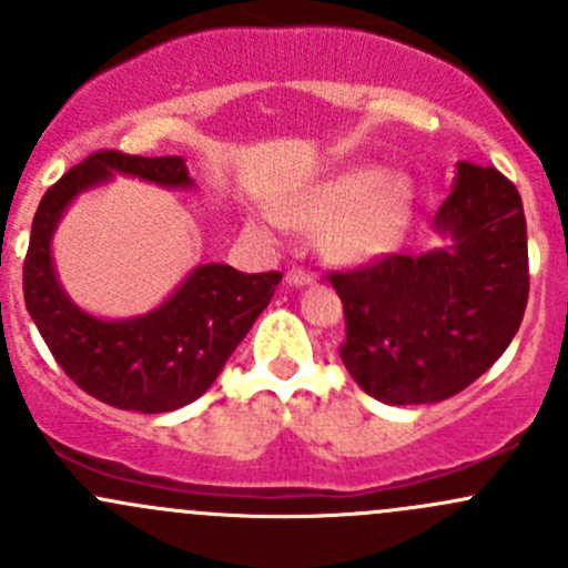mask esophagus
<instances>
[{
    "mask_svg": "<svg viewBox=\"0 0 568 568\" xmlns=\"http://www.w3.org/2000/svg\"><path fill=\"white\" fill-rule=\"evenodd\" d=\"M285 283H288V285H296V288H302V285H311V283H316V277H313V274L307 272V268H302V266H294V268H291L288 274H285Z\"/></svg>",
    "mask_w": 568,
    "mask_h": 568,
    "instance_id": "esophagus-1",
    "label": "esophagus"
}]
</instances>
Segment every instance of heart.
<instances>
[{
  "label": "heart",
  "mask_w": 568,
  "mask_h": 568,
  "mask_svg": "<svg viewBox=\"0 0 568 568\" xmlns=\"http://www.w3.org/2000/svg\"><path fill=\"white\" fill-rule=\"evenodd\" d=\"M288 214L305 227H326L324 247L335 261L365 266L400 247L412 214V189L387 170L357 164L305 189ZM263 222L274 231L285 225L280 211H266Z\"/></svg>",
  "instance_id": "heart-1"
}]
</instances>
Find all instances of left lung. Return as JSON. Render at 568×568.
<instances>
[{"label": "left lung", "mask_w": 568, "mask_h": 568, "mask_svg": "<svg viewBox=\"0 0 568 568\" xmlns=\"http://www.w3.org/2000/svg\"><path fill=\"white\" fill-rule=\"evenodd\" d=\"M443 247L329 274L346 313L341 359L382 404H437L491 368L528 305V225L495 168L456 164L434 216Z\"/></svg>", "instance_id": "8db88e82"}]
</instances>
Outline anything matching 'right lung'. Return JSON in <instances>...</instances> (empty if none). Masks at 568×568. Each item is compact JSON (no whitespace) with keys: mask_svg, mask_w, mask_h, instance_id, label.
I'll return each mask as SVG.
<instances>
[{"mask_svg":"<svg viewBox=\"0 0 568 568\" xmlns=\"http://www.w3.org/2000/svg\"><path fill=\"white\" fill-rule=\"evenodd\" d=\"M114 175L194 189L181 156H88L40 200L24 261V302L49 352L84 393L118 409L159 415L192 404L214 385L283 274L200 263L162 305L140 316L101 318L82 311L57 277L51 242L73 200Z\"/></svg>","mask_w":568,"mask_h":568,"instance_id":"1","label":"right lung"}]
</instances>
